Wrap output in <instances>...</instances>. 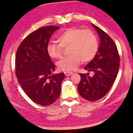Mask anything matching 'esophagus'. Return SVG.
Segmentation results:
<instances>
[{
    "instance_id": "obj_1",
    "label": "esophagus",
    "mask_w": 133,
    "mask_h": 133,
    "mask_svg": "<svg viewBox=\"0 0 133 133\" xmlns=\"http://www.w3.org/2000/svg\"><path fill=\"white\" fill-rule=\"evenodd\" d=\"M64 74H65V76H69V75H71L72 74H73V72H68V71H65V72H64Z\"/></svg>"
}]
</instances>
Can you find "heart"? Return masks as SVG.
<instances>
[{
    "mask_svg": "<svg viewBox=\"0 0 133 133\" xmlns=\"http://www.w3.org/2000/svg\"><path fill=\"white\" fill-rule=\"evenodd\" d=\"M59 44L50 43L46 47L47 54L52 59L59 58L63 49L69 46L70 55L57 62L58 68L62 71H72L77 68L81 61L88 62L96 54L98 44L95 34L90 30L69 28L57 38Z\"/></svg>",
    "mask_w": 133,
    "mask_h": 133,
    "instance_id": "b5f03b06",
    "label": "heart"
}]
</instances>
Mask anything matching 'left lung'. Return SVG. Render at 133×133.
<instances>
[{"mask_svg": "<svg viewBox=\"0 0 133 133\" xmlns=\"http://www.w3.org/2000/svg\"><path fill=\"white\" fill-rule=\"evenodd\" d=\"M100 38V45L95 58L84 69L94 72L79 74L81 80L78 86L79 95L89 101H96L105 96L111 89L119 68V56L113 40L101 28L92 24Z\"/></svg>", "mask_w": 133, "mask_h": 133, "instance_id": "8db88e82", "label": "left lung"}]
</instances>
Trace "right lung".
<instances>
[{"label":"right lung","instance_id":"obj_1","mask_svg":"<svg viewBox=\"0 0 133 133\" xmlns=\"http://www.w3.org/2000/svg\"><path fill=\"white\" fill-rule=\"evenodd\" d=\"M59 28L49 25L32 32L21 42L16 54L18 82L32 101L44 107L58 99L65 78L64 72L53 74L55 66L46 51L51 36Z\"/></svg>","mask_w":133,"mask_h":133}]
</instances>
